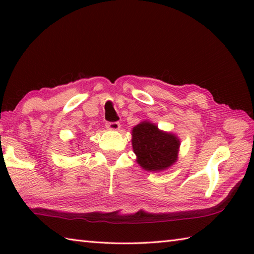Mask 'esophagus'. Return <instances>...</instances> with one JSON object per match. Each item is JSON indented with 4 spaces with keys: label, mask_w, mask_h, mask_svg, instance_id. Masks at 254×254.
<instances>
[{
    "label": "esophagus",
    "mask_w": 254,
    "mask_h": 254,
    "mask_svg": "<svg viewBox=\"0 0 254 254\" xmlns=\"http://www.w3.org/2000/svg\"><path fill=\"white\" fill-rule=\"evenodd\" d=\"M120 123L119 122H107L106 123V128H109V130L112 131H117L120 128Z\"/></svg>",
    "instance_id": "34e87169"
}]
</instances>
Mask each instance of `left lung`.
<instances>
[{
  "label": "left lung",
  "mask_w": 254,
  "mask_h": 254,
  "mask_svg": "<svg viewBox=\"0 0 254 254\" xmlns=\"http://www.w3.org/2000/svg\"><path fill=\"white\" fill-rule=\"evenodd\" d=\"M132 148L136 162L147 171H163L178 160L180 139L162 131L150 121H142L132 128Z\"/></svg>",
  "instance_id": "left-lung-1"
}]
</instances>
